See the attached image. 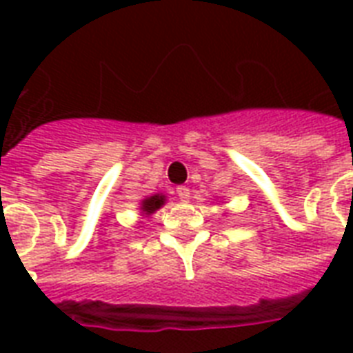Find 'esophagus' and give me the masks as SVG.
<instances>
[{
    "mask_svg": "<svg viewBox=\"0 0 353 353\" xmlns=\"http://www.w3.org/2000/svg\"><path fill=\"white\" fill-rule=\"evenodd\" d=\"M177 196H179V199H181V201H188V199H190V190H188L187 187H177Z\"/></svg>",
    "mask_w": 353,
    "mask_h": 353,
    "instance_id": "34e87169",
    "label": "esophagus"
}]
</instances>
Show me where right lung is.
<instances>
[{"instance_id": "obj_1", "label": "right lung", "mask_w": 353, "mask_h": 353, "mask_svg": "<svg viewBox=\"0 0 353 353\" xmlns=\"http://www.w3.org/2000/svg\"><path fill=\"white\" fill-rule=\"evenodd\" d=\"M165 201L166 196H163V194H154V196H150V198L141 201V210H143V214L146 216L154 214L155 210L161 209V207L165 205Z\"/></svg>"}]
</instances>
